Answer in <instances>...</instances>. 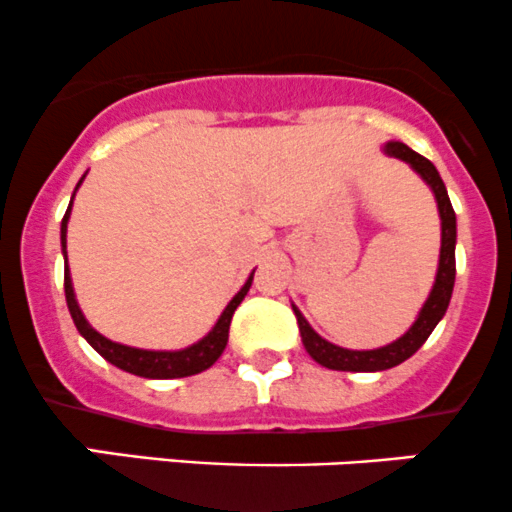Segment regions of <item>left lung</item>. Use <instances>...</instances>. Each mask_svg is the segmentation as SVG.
<instances>
[{"instance_id": "1", "label": "left lung", "mask_w": 512, "mask_h": 512, "mask_svg": "<svg viewBox=\"0 0 512 512\" xmlns=\"http://www.w3.org/2000/svg\"><path fill=\"white\" fill-rule=\"evenodd\" d=\"M386 153L393 158H400L408 166L430 185L434 192V200H437L439 219H442V249H439V266H437V278H434L430 298L422 305L420 315L412 322V327L403 334L400 339H395L393 344L381 346V349L371 351H354V349H342V346L327 342L322 339L315 329L310 327V322L302 317V312L293 305L295 317H298L300 337L305 344L307 354L317 361V364L332 368V371H386L403 364L405 359H410L422 344L427 342V337L432 334V329L437 327V322L442 320L444 312H447L449 300H452L454 290V278H456V258H454V246H456V214L452 202H449L447 188H444L442 178H439L437 168L427 161L425 156L415 153L400 141H388Z\"/></svg>"}]
</instances>
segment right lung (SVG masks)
<instances>
[{
  "label": "right lung",
  "instance_id": "right-lung-1",
  "mask_svg": "<svg viewBox=\"0 0 512 512\" xmlns=\"http://www.w3.org/2000/svg\"><path fill=\"white\" fill-rule=\"evenodd\" d=\"M82 180H85V175L80 178V183ZM80 183H78V188H80ZM73 197H75V192H73ZM70 210H73V200H70L68 212H65V217H63V224H60V244H63V256H65V300H68L70 317H73L78 332L87 339V344H90L97 354L104 356L109 364H114L117 368H122V371L134 373V376H141V378H185V376H195V373H202L205 368H210L214 361L222 356L224 346H227L229 324H232L234 310L241 305L244 295L249 293L254 273H251L249 280H246L244 288H241L239 293L229 300L227 307H224V312L219 315V320L212 327V332H207L200 342H195L192 346H185V349H180V351H151V349H136V346L112 342V339L102 337L97 329L90 327V322H87L85 315H82L78 300H75L73 278H70V268H68V251H65V234H68Z\"/></svg>",
  "mask_w": 512,
  "mask_h": 512
}]
</instances>
